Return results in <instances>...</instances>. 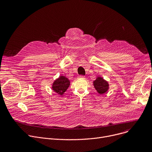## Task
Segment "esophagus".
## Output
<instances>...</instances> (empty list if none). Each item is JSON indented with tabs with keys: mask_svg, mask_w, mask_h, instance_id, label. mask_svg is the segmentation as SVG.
<instances>
[{
	"mask_svg": "<svg viewBox=\"0 0 152 152\" xmlns=\"http://www.w3.org/2000/svg\"><path fill=\"white\" fill-rule=\"evenodd\" d=\"M84 77H85V76H82V75H80V76H79L77 77L78 79H83V78H84Z\"/></svg>",
	"mask_w": 152,
	"mask_h": 152,
	"instance_id": "obj_1",
	"label": "esophagus"
}]
</instances>
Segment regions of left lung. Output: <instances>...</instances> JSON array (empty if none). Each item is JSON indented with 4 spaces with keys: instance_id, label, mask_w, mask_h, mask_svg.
I'll use <instances>...</instances> for the list:
<instances>
[{
    "instance_id": "left-lung-1",
    "label": "left lung",
    "mask_w": 152,
    "mask_h": 152,
    "mask_svg": "<svg viewBox=\"0 0 152 152\" xmlns=\"http://www.w3.org/2000/svg\"><path fill=\"white\" fill-rule=\"evenodd\" d=\"M93 85L97 93L100 94H104L109 89V84L102 77H97V79L94 80Z\"/></svg>"
}]
</instances>
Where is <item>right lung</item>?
I'll return each mask as SVG.
<instances>
[{
	"mask_svg": "<svg viewBox=\"0 0 152 152\" xmlns=\"http://www.w3.org/2000/svg\"><path fill=\"white\" fill-rule=\"evenodd\" d=\"M70 82L68 78L64 76H59L52 84V90L59 95H62L68 89Z\"/></svg>",
	"mask_w": 152,
	"mask_h": 152,
	"instance_id": "obj_1",
	"label": "right lung"
}]
</instances>
